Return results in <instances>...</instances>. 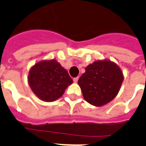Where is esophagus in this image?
<instances>
[{
    "label": "esophagus",
    "mask_w": 146,
    "mask_h": 146,
    "mask_svg": "<svg viewBox=\"0 0 146 146\" xmlns=\"http://www.w3.org/2000/svg\"><path fill=\"white\" fill-rule=\"evenodd\" d=\"M78 80H79V76H77V77H76V78H73V82H77Z\"/></svg>",
    "instance_id": "34e87169"
}]
</instances>
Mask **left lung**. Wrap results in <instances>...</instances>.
Here are the masks:
<instances>
[{
	"label": "left lung",
	"instance_id": "1",
	"mask_svg": "<svg viewBox=\"0 0 146 146\" xmlns=\"http://www.w3.org/2000/svg\"><path fill=\"white\" fill-rule=\"evenodd\" d=\"M123 81V74L117 64L103 60L88 65L78 84L87 102L101 107L117 96Z\"/></svg>",
	"mask_w": 146,
	"mask_h": 146
}]
</instances>
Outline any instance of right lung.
Listing matches in <instances>:
<instances>
[{"instance_id": "1", "label": "right lung", "mask_w": 146, "mask_h": 146, "mask_svg": "<svg viewBox=\"0 0 146 146\" xmlns=\"http://www.w3.org/2000/svg\"><path fill=\"white\" fill-rule=\"evenodd\" d=\"M28 82L35 96L46 102H54L73 83L68 72L56 60L36 63L29 72Z\"/></svg>"}]
</instances>
